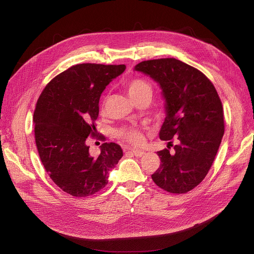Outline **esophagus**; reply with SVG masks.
<instances>
[{
  "instance_id": "esophagus-1",
  "label": "esophagus",
  "mask_w": 254,
  "mask_h": 254,
  "mask_svg": "<svg viewBox=\"0 0 254 254\" xmlns=\"http://www.w3.org/2000/svg\"><path fill=\"white\" fill-rule=\"evenodd\" d=\"M128 150H130V152H132V154L137 157H141L145 154V152L143 150H137V149H128Z\"/></svg>"
}]
</instances>
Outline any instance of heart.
<instances>
[{"label": "heart", "mask_w": 254, "mask_h": 254, "mask_svg": "<svg viewBox=\"0 0 254 254\" xmlns=\"http://www.w3.org/2000/svg\"><path fill=\"white\" fill-rule=\"evenodd\" d=\"M126 89L135 102L143 97L152 95L151 84L143 78H132L126 83ZM116 137L120 140L139 146L144 142L142 131L137 127H122L116 130Z\"/></svg>", "instance_id": "heart-1"}]
</instances>
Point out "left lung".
Returning <instances> with one entry per match:
<instances>
[{"mask_svg": "<svg viewBox=\"0 0 254 254\" xmlns=\"http://www.w3.org/2000/svg\"><path fill=\"white\" fill-rule=\"evenodd\" d=\"M135 70L161 85L166 100L159 138L169 145L157 151L161 166L151 178L168 192L186 193L204 180L220 146L224 132L220 98L205 74L176 59L144 61Z\"/></svg>", "mask_w": 254, "mask_h": 254, "instance_id": "left-lung-1", "label": "left lung"}]
</instances>
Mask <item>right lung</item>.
<instances>
[{
	"instance_id": "add662e5",
	"label": "right lung",
	"mask_w": 254,
	"mask_h": 254,
	"mask_svg": "<svg viewBox=\"0 0 254 254\" xmlns=\"http://www.w3.org/2000/svg\"><path fill=\"white\" fill-rule=\"evenodd\" d=\"M125 70V64L72 65L53 78L37 101L34 124L40 159L52 181L73 196L103 190L109 171L124 155L122 147L111 142L103 143L101 153L93 157L86 140L99 135L101 93Z\"/></svg>"
}]
</instances>
